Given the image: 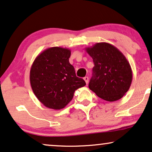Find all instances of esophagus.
<instances>
[{"label": "esophagus", "mask_w": 152, "mask_h": 152, "mask_svg": "<svg viewBox=\"0 0 152 152\" xmlns=\"http://www.w3.org/2000/svg\"><path fill=\"white\" fill-rule=\"evenodd\" d=\"M84 80L85 81V82L86 83V84H88V77H85L84 78Z\"/></svg>", "instance_id": "1"}]
</instances>
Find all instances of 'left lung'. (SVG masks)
Instances as JSON below:
<instances>
[{
  "label": "left lung",
  "mask_w": 152,
  "mask_h": 152,
  "mask_svg": "<svg viewBox=\"0 0 152 152\" xmlns=\"http://www.w3.org/2000/svg\"><path fill=\"white\" fill-rule=\"evenodd\" d=\"M86 51L95 65L89 88L106 101L121 99L129 89L133 78L132 68L124 55L105 42L95 43Z\"/></svg>",
  "instance_id": "obj_1"
}]
</instances>
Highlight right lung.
<instances>
[{
  "instance_id": "1",
  "label": "right lung",
  "mask_w": 152,
  "mask_h": 152,
  "mask_svg": "<svg viewBox=\"0 0 152 152\" xmlns=\"http://www.w3.org/2000/svg\"><path fill=\"white\" fill-rule=\"evenodd\" d=\"M71 52L61 47L49 48L37 56L30 72L32 89L37 99L49 109H63L77 89L86 85L76 76L69 62Z\"/></svg>"
}]
</instances>
